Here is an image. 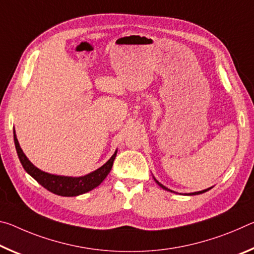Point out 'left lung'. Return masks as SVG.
<instances>
[{
    "label": "left lung",
    "mask_w": 254,
    "mask_h": 254,
    "mask_svg": "<svg viewBox=\"0 0 254 254\" xmlns=\"http://www.w3.org/2000/svg\"><path fill=\"white\" fill-rule=\"evenodd\" d=\"M154 180H156V179H154ZM156 182H157V184L159 185V186H160L161 188H163V189H166V190H170V189H168V188H167V187H165V186H163V185L162 184H160V183H159L158 182V180H156ZM209 189L210 188H208V189H205V190H200V191H197V192H191V194H189V195H198V194H203V192H205V191H207V190H209ZM171 191V190H170Z\"/></svg>",
    "instance_id": "left-lung-1"
}]
</instances>
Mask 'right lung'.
Segmentation results:
<instances>
[{"label":"right lung","mask_w":254,"mask_h":254,"mask_svg":"<svg viewBox=\"0 0 254 254\" xmlns=\"http://www.w3.org/2000/svg\"><path fill=\"white\" fill-rule=\"evenodd\" d=\"M14 133V144L16 152L21 163H22L24 170L33 177L34 179L39 183L41 186H44L46 189H48L49 191L54 192L56 195L60 196H78L81 194H85L89 190H92L95 187H97L112 169L113 166L114 159L117 157V151L111 157V159L107 161L105 165H103L101 168L93 171V173L83 176V177H65V176H56L44 173L40 169H38L37 167H34L31 162L29 161V159L25 157L22 149L20 148V144L18 142V139L15 136Z\"/></svg>","instance_id":"right-lung-1"}]
</instances>
